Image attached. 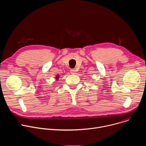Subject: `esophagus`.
<instances>
[{"instance_id":"esophagus-1","label":"esophagus","mask_w":146,"mask_h":146,"mask_svg":"<svg viewBox=\"0 0 146 146\" xmlns=\"http://www.w3.org/2000/svg\"><path fill=\"white\" fill-rule=\"evenodd\" d=\"M70 73L72 74H74L76 73V70L74 69H71L70 70Z\"/></svg>"}]
</instances>
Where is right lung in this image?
Returning <instances> with one entry per match:
<instances>
[{
	"label": "right lung",
	"mask_w": 146,
	"mask_h": 146,
	"mask_svg": "<svg viewBox=\"0 0 146 146\" xmlns=\"http://www.w3.org/2000/svg\"><path fill=\"white\" fill-rule=\"evenodd\" d=\"M59 76L58 75V76H56V77H55V78H56V80H58V79L59 78Z\"/></svg>",
	"instance_id": "right-lung-1"
}]
</instances>
